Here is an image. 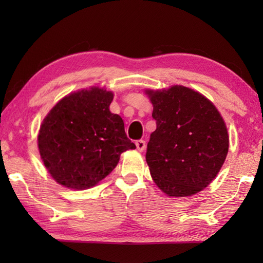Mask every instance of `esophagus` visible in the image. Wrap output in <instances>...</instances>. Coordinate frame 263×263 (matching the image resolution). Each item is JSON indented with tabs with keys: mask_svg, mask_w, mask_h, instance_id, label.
Instances as JSON below:
<instances>
[{
	"mask_svg": "<svg viewBox=\"0 0 263 263\" xmlns=\"http://www.w3.org/2000/svg\"><path fill=\"white\" fill-rule=\"evenodd\" d=\"M136 146H137V149L139 150V152H143V150L146 149V141L137 140L136 141Z\"/></svg>",
	"mask_w": 263,
	"mask_h": 263,
	"instance_id": "esophagus-1",
	"label": "esophagus"
}]
</instances>
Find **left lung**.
<instances>
[{
    "instance_id": "1",
    "label": "left lung",
    "mask_w": 263,
    "mask_h": 263,
    "mask_svg": "<svg viewBox=\"0 0 263 263\" xmlns=\"http://www.w3.org/2000/svg\"><path fill=\"white\" fill-rule=\"evenodd\" d=\"M156 130L146 160L154 182L168 197H189L215 180L228 153L227 127L216 106L183 86L146 90Z\"/></svg>"
}]
</instances>
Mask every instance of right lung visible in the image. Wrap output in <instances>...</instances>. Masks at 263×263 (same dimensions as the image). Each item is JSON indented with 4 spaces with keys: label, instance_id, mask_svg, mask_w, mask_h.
<instances>
[{
    "label": "right lung",
    "instance_id": "1",
    "mask_svg": "<svg viewBox=\"0 0 263 263\" xmlns=\"http://www.w3.org/2000/svg\"><path fill=\"white\" fill-rule=\"evenodd\" d=\"M114 95L99 87L72 92L44 119L38 149L49 174L73 190L92 187L113 171L122 153L136 149L124 122L110 113Z\"/></svg>",
    "mask_w": 263,
    "mask_h": 263
}]
</instances>
